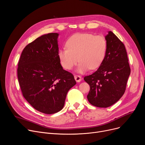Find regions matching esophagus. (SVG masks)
<instances>
[{"mask_svg":"<svg viewBox=\"0 0 145 145\" xmlns=\"http://www.w3.org/2000/svg\"><path fill=\"white\" fill-rule=\"evenodd\" d=\"M74 79L77 82H79L82 80V78L79 75H77V74H75L74 75Z\"/></svg>","mask_w":145,"mask_h":145,"instance_id":"34e87169","label":"esophagus"}]
</instances>
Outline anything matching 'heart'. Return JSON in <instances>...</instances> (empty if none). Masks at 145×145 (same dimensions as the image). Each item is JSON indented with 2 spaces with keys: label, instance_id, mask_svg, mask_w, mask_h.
Here are the masks:
<instances>
[{
  "label": "heart",
  "instance_id": "heart-1",
  "mask_svg": "<svg viewBox=\"0 0 145 145\" xmlns=\"http://www.w3.org/2000/svg\"><path fill=\"white\" fill-rule=\"evenodd\" d=\"M66 47L58 52L61 65L66 70H71L79 60L78 72L83 73L101 66L107 54L108 44L103 35L78 33L68 38Z\"/></svg>",
  "mask_w": 145,
  "mask_h": 145
}]
</instances>
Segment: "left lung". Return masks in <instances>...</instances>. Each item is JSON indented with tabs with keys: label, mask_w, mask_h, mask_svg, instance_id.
<instances>
[{
	"label": "left lung",
	"mask_w": 145,
	"mask_h": 145,
	"mask_svg": "<svg viewBox=\"0 0 145 145\" xmlns=\"http://www.w3.org/2000/svg\"><path fill=\"white\" fill-rule=\"evenodd\" d=\"M106 39L108 49L98 69L84 80L90 86L89 102L99 108H107L117 102L126 90L131 68L124 44L112 32Z\"/></svg>",
	"instance_id": "left-lung-1"
}]
</instances>
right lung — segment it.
<instances>
[{"label":"right lung","instance_id":"add662e5","mask_svg":"<svg viewBox=\"0 0 145 145\" xmlns=\"http://www.w3.org/2000/svg\"><path fill=\"white\" fill-rule=\"evenodd\" d=\"M57 33L42 35L23 50L18 78L23 96L33 108L46 114L61 110L67 92L76 84L58 57Z\"/></svg>","mask_w":145,"mask_h":145}]
</instances>
